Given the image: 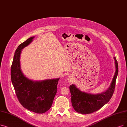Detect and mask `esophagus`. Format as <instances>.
Segmentation results:
<instances>
[{"label": "esophagus", "mask_w": 127, "mask_h": 127, "mask_svg": "<svg viewBox=\"0 0 127 127\" xmlns=\"http://www.w3.org/2000/svg\"><path fill=\"white\" fill-rule=\"evenodd\" d=\"M68 80H69V81H70V79H68Z\"/></svg>", "instance_id": "obj_1"}]
</instances>
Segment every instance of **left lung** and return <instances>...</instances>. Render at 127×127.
I'll return each mask as SVG.
<instances>
[{
	"label": "left lung",
	"instance_id": "1",
	"mask_svg": "<svg viewBox=\"0 0 127 127\" xmlns=\"http://www.w3.org/2000/svg\"><path fill=\"white\" fill-rule=\"evenodd\" d=\"M115 60L116 71L109 88L100 94H92L80 91L74 84L70 85L69 89L71 94V103L74 109L82 114L92 113L102 108L107 104L113 95L116 80L118 73V64L116 57Z\"/></svg>",
	"mask_w": 127,
	"mask_h": 127
}]
</instances>
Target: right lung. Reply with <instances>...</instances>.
I'll return each mask as SVG.
<instances>
[{
    "label": "right lung",
    "mask_w": 127,
    "mask_h": 127,
    "mask_svg": "<svg viewBox=\"0 0 127 127\" xmlns=\"http://www.w3.org/2000/svg\"><path fill=\"white\" fill-rule=\"evenodd\" d=\"M34 38L30 37L17 48L11 67V79L20 104L34 113L43 114L52 107L59 78L37 81L30 80L23 74L20 66V55L22 49Z\"/></svg>",
    "instance_id": "obj_1"
}]
</instances>
